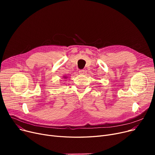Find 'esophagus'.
Returning <instances> with one entry per match:
<instances>
[{
	"mask_svg": "<svg viewBox=\"0 0 155 155\" xmlns=\"http://www.w3.org/2000/svg\"><path fill=\"white\" fill-rule=\"evenodd\" d=\"M84 73H85V70H81L79 71V73L80 75H84Z\"/></svg>",
	"mask_w": 155,
	"mask_h": 155,
	"instance_id": "34e87169",
	"label": "esophagus"
}]
</instances>
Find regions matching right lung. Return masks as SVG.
<instances>
[{"mask_svg":"<svg viewBox=\"0 0 155 155\" xmlns=\"http://www.w3.org/2000/svg\"><path fill=\"white\" fill-rule=\"evenodd\" d=\"M64 78H67V77H64Z\"/></svg>","mask_w":155,"mask_h":155,"instance_id":"1","label":"right lung"}]
</instances>
